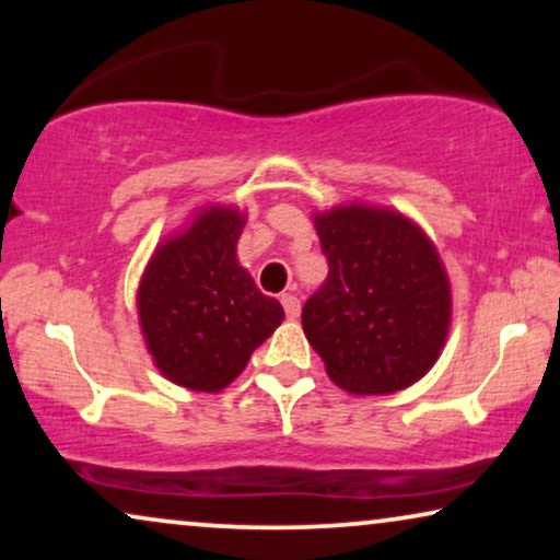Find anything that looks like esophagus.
<instances>
[{
  "label": "esophagus",
  "instance_id": "esophagus-1",
  "mask_svg": "<svg viewBox=\"0 0 560 560\" xmlns=\"http://www.w3.org/2000/svg\"><path fill=\"white\" fill-rule=\"evenodd\" d=\"M280 301H282V308H285V313H288V318L301 316V301H298V295L285 293Z\"/></svg>",
  "mask_w": 560,
  "mask_h": 560
}]
</instances>
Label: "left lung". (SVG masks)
Returning a JSON list of instances; mask_svg holds the SVG:
<instances>
[{"mask_svg": "<svg viewBox=\"0 0 560 560\" xmlns=\"http://www.w3.org/2000/svg\"><path fill=\"white\" fill-rule=\"evenodd\" d=\"M328 280L303 305V331L349 395H393L431 372L451 328V282L431 236L389 206L313 213Z\"/></svg>", "mask_w": 560, "mask_h": 560, "instance_id": "1", "label": "left lung"}]
</instances>
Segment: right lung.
<instances>
[{
  "mask_svg": "<svg viewBox=\"0 0 560 560\" xmlns=\"http://www.w3.org/2000/svg\"><path fill=\"white\" fill-rule=\"evenodd\" d=\"M247 211L206 203L152 252L137 285V316L152 364L173 385L221 393L285 311L257 290L236 242Z\"/></svg>",
  "mask_w": 560,
  "mask_h": 560,
  "instance_id": "obj_1",
  "label": "right lung"
}]
</instances>
